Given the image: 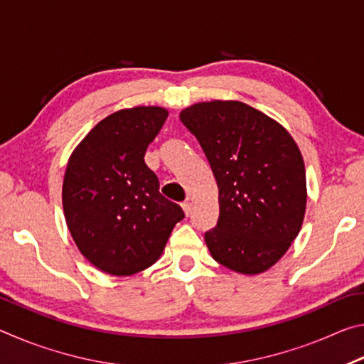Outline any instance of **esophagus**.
<instances>
[{
  "label": "esophagus",
  "instance_id": "1",
  "mask_svg": "<svg viewBox=\"0 0 364 364\" xmlns=\"http://www.w3.org/2000/svg\"><path fill=\"white\" fill-rule=\"evenodd\" d=\"M181 207H183V210H184V213H186V217H189V213H191V202H183L181 204Z\"/></svg>",
  "mask_w": 364,
  "mask_h": 364
}]
</instances>
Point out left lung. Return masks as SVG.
Wrapping results in <instances>:
<instances>
[{
    "mask_svg": "<svg viewBox=\"0 0 364 364\" xmlns=\"http://www.w3.org/2000/svg\"><path fill=\"white\" fill-rule=\"evenodd\" d=\"M180 120L194 134L218 186L217 226L205 232L213 260L260 274L299 236L306 208L305 164L284 127L241 101L197 102Z\"/></svg>",
    "mask_w": 364,
    "mask_h": 364,
    "instance_id": "left-lung-1",
    "label": "left lung"
}]
</instances>
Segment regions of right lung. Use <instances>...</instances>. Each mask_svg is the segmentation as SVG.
<instances>
[{
	"instance_id": "1",
	"label": "right lung",
	"mask_w": 364,
	"mask_h": 364,
	"mask_svg": "<svg viewBox=\"0 0 364 364\" xmlns=\"http://www.w3.org/2000/svg\"><path fill=\"white\" fill-rule=\"evenodd\" d=\"M159 106L122 109L80 141L67 162L63 207L78 250L97 269L130 276L149 268L184 218L159 193L144 154L167 120Z\"/></svg>"
}]
</instances>
